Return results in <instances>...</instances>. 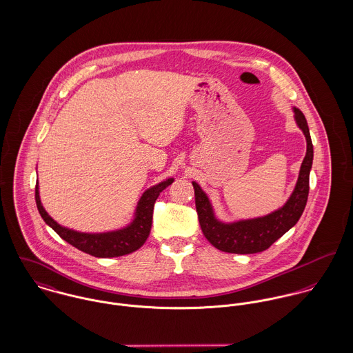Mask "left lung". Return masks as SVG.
Here are the masks:
<instances>
[{
    "label": "left lung",
    "instance_id": "1",
    "mask_svg": "<svg viewBox=\"0 0 353 353\" xmlns=\"http://www.w3.org/2000/svg\"><path fill=\"white\" fill-rule=\"evenodd\" d=\"M295 121L302 129L307 141V152L303 159L299 178L290 200L285 205L266 216L235 223H223L216 219L212 203L199 183L193 182L196 209L205 238L212 246L225 252L254 254L269 249L279 238L290 231L301 219L308 197L310 170L314 150L307 121L299 108H294Z\"/></svg>",
    "mask_w": 353,
    "mask_h": 353
}]
</instances>
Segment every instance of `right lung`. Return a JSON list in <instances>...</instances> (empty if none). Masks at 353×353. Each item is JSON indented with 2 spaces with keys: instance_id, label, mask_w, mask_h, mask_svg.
<instances>
[{
  "instance_id": "obj_1",
  "label": "right lung",
  "mask_w": 353,
  "mask_h": 353,
  "mask_svg": "<svg viewBox=\"0 0 353 353\" xmlns=\"http://www.w3.org/2000/svg\"><path fill=\"white\" fill-rule=\"evenodd\" d=\"M174 182L172 178H168L154 186L145 190V193L141 196L140 201L137 203L136 213L133 221L117 231L110 232H101V234H85V232H77L69 228H65L59 225L55 220H52L49 213L45 210L41 197H39V186L37 183L35 186V201L38 210L42 216V219L46 221L48 225L69 245L74 246L76 249L81 252L91 254L98 258H112V256H121L125 254L139 250L150 236L152 227V216H153V206L157 200L159 194L171 183Z\"/></svg>"
}]
</instances>
